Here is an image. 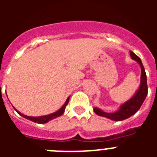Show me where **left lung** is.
Masks as SVG:
<instances>
[{"instance_id":"8db88e82","label":"left lung","mask_w":157,"mask_h":157,"mask_svg":"<svg viewBox=\"0 0 157 157\" xmlns=\"http://www.w3.org/2000/svg\"><path fill=\"white\" fill-rule=\"evenodd\" d=\"M130 56L133 59H135L138 61V63L141 66V85L138 90L135 94V95L133 97L130 101L123 104L121 106L120 109L114 113H108V112H104L101 109L95 108L94 112L96 114L100 116L109 118L110 120H114V121H122L123 120H126L127 118L130 117L136 112L139 110L141 105L145 101L148 94V86H147V78L145 71L144 68V66L141 63V60L137 55L134 53L132 51H130Z\"/></svg>"}]
</instances>
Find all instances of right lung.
<instances>
[{"label": "right lung", "mask_w": 157, "mask_h": 157, "mask_svg": "<svg viewBox=\"0 0 157 157\" xmlns=\"http://www.w3.org/2000/svg\"><path fill=\"white\" fill-rule=\"evenodd\" d=\"M69 99H70V97H69V98H67V101H66V102L64 103V105L62 106V108L59 109V110H58L57 112H54V113H52V114L48 115V116H39V117H30V116H25V115L22 114V113H20L19 112H18L16 109H15V110H16V112H17L19 115H20V116H23V117H24V118H26V119H27V120H30V121L35 122V123H41H41H47V122L53 120V119H55V118L59 117V116H62L63 113V112H64L65 108H66L67 105L68 104Z\"/></svg>", "instance_id": "add662e5"}]
</instances>
